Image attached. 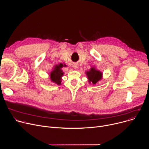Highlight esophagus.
I'll list each match as a JSON object with an SVG mask.
<instances>
[{
  "label": "esophagus",
  "mask_w": 149,
  "mask_h": 149,
  "mask_svg": "<svg viewBox=\"0 0 149 149\" xmlns=\"http://www.w3.org/2000/svg\"><path fill=\"white\" fill-rule=\"evenodd\" d=\"M78 67H79V66H78L77 65H74V66H73V68H74V69H77V68H78Z\"/></svg>",
  "instance_id": "1"
}]
</instances>
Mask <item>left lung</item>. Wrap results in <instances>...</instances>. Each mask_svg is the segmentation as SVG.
I'll list each match as a JSON object with an SVG mask.
<instances>
[{
	"label": "left lung",
	"mask_w": 149,
	"mask_h": 149,
	"mask_svg": "<svg viewBox=\"0 0 149 149\" xmlns=\"http://www.w3.org/2000/svg\"><path fill=\"white\" fill-rule=\"evenodd\" d=\"M86 75L87 76L89 83H92L93 85H95L103 79V73L100 70H97L94 66H92L89 70L86 72Z\"/></svg>",
	"instance_id": "8db88e82"
}]
</instances>
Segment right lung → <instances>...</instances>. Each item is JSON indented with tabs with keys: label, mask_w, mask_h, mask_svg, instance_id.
<instances>
[{
	"label": "right lung",
	"mask_w": 149,
	"mask_h": 149,
	"mask_svg": "<svg viewBox=\"0 0 149 149\" xmlns=\"http://www.w3.org/2000/svg\"><path fill=\"white\" fill-rule=\"evenodd\" d=\"M66 65L63 63H59L55 65L52 71L50 72V79L52 83H56L58 85H61L62 77L64 75V72H63L61 68L65 67Z\"/></svg>",
	"instance_id": "obj_1"
}]
</instances>
